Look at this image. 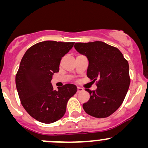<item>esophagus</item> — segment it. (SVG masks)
<instances>
[{"mask_svg":"<svg viewBox=\"0 0 148 148\" xmlns=\"http://www.w3.org/2000/svg\"><path fill=\"white\" fill-rule=\"evenodd\" d=\"M83 90H84L83 88L80 87V86H78V87H77V92H82Z\"/></svg>","mask_w":148,"mask_h":148,"instance_id":"34e87169","label":"esophagus"}]
</instances>
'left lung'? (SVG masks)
Here are the masks:
<instances>
[{
    "mask_svg": "<svg viewBox=\"0 0 148 148\" xmlns=\"http://www.w3.org/2000/svg\"><path fill=\"white\" fill-rule=\"evenodd\" d=\"M74 48L88 58L87 76L96 81L95 90H86L90 97L83 104L91 116L103 118L113 114L123 103L130 84L128 61L116 47L105 42H77Z\"/></svg>",
    "mask_w": 148,
    "mask_h": 148,
    "instance_id": "8db88e82",
    "label": "left lung"
}]
</instances>
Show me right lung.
I'll return each instance as SVG.
<instances>
[{
    "label": "right lung",
    "instance_id": "1",
    "mask_svg": "<svg viewBox=\"0 0 148 148\" xmlns=\"http://www.w3.org/2000/svg\"><path fill=\"white\" fill-rule=\"evenodd\" d=\"M74 42L45 41L30 47L20 62L16 74V86L23 108L30 116L49 124L60 120L66 112L67 103L77 91L67 84L54 90L51 81L63 57Z\"/></svg>",
    "mask_w": 148,
    "mask_h": 148
}]
</instances>
